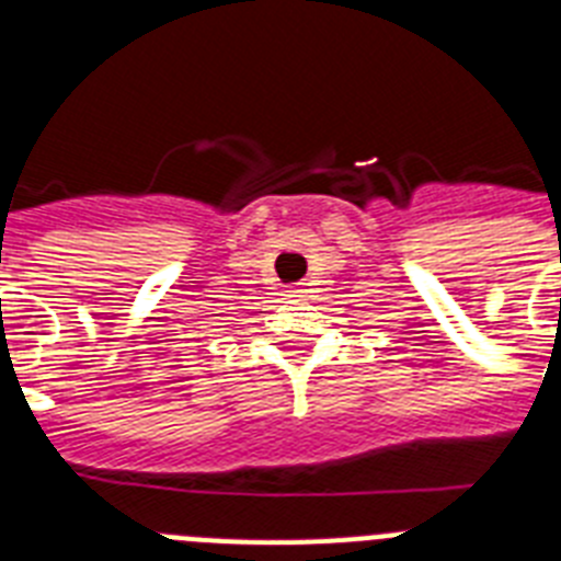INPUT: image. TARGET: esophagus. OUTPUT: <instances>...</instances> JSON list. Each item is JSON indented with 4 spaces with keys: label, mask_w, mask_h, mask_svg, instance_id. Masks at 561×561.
<instances>
[{
    "label": "esophagus",
    "mask_w": 561,
    "mask_h": 561,
    "mask_svg": "<svg viewBox=\"0 0 561 561\" xmlns=\"http://www.w3.org/2000/svg\"><path fill=\"white\" fill-rule=\"evenodd\" d=\"M285 294H288V296H305V288H302V285H290Z\"/></svg>",
    "instance_id": "obj_1"
}]
</instances>
